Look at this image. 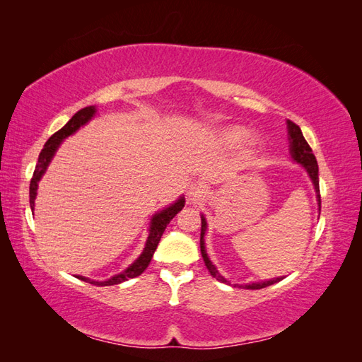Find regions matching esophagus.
<instances>
[{"instance_id": "34e87169", "label": "esophagus", "mask_w": 362, "mask_h": 362, "mask_svg": "<svg viewBox=\"0 0 362 362\" xmlns=\"http://www.w3.org/2000/svg\"><path fill=\"white\" fill-rule=\"evenodd\" d=\"M205 194V185L202 182H192L187 187V201L196 204L201 201Z\"/></svg>"}]
</instances>
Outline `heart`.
Returning a JSON list of instances; mask_svg holds the SVG:
<instances>
[{"mask_svg":"<svg viewBox=\"0 0 362 362\" xmlns=\"http://www.w3.org/2000/svg\"><path fill=\"white\" fill-rule=\"evenodd\" d=\"M242 137H243V133L240 129H234V131H229V133H226V139L229 141H238Z\"/></svg>","mask_w":362,"mask_h":362,"instance_id":"1","label":"heart"}]
</instances>
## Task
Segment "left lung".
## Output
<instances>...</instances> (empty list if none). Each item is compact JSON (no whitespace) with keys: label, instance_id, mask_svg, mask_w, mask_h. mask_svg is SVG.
<instances>
[{"label":"left lung","instance_id":"8db88e82","mask_svg":"<svg viewBox=\"0 0 362 362\" xmlns=\"http://www.w3.org/2000/svg\"><path fill=\"white\" fill-rule=\"evenodd\" d=\"M288 136H290V151H291V157L303 164V168L306 169V172L310 173V178L313 180V184L315 187V192H317V199H319V205L322 204V199H320V189H319V166H317V160L313 154V149L311 146L308 145V141L305 140L302 131L299 128V125H296L294 122H291V120H288ZM202 221V226H201V254H202V258H204V262L205 266L208 269V272L211 273V276L216 278L217 281L221 282H225V284H229V281H226L221 273H218L216 270V267L211 264L210 258H208L206 255V250H205V246H204V235H205V229H206V222H205V217L202 216L201 217ZM282 278H276V279H270V281H264V282H255V284H249V286H245L246 288L249 290H259V288H266L269 286H272V284L275 282H279ZM243 287V286H240Z\"/></svg>","mask_w":362,"mask_h":362}]
</instances>
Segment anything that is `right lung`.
<instances>
[{"label": "right lung", "mask_w": 362, "mask_h": 362, "mask_svg": "<svg viewBox=\"0 0 362 362\" xmlns=\"http://www.w3.org/2000/svg\"><path fill=\"white\" fill-rule=\"evenodd\" d=\"M95 112H96V108L93 105L81 108L80 112H76L71 117V120H69L66 125H64L63 128H60L57 133H54L48 139L45 146H43V149L40 151L35 173H33V178L30 181V205H31V210H35V199H36V194H37V182L42 178V175L45 173L48 164H49V161H51V158L54 156V152L57 151L59 145L62 144V140L66 139L71 134H74L75 131L78 129L81 125H84L86 122H89V120L92 119V116L95 115ZM184 202H185L184 198H181V199H178L177 202H175L173 205L168 206L166 210H163V211H160L158 214H156L154 217H152L151 229H149V237L146 240L145 250L141 252V255L127 270H124L122 273H119V275H115L113 278H110L108 281H104V282L90 281V279L83 278V276H76V278L81 279V281H86V282H90V284H93V286L105 287V286H116V284L125 282L129 278H136V276L141 275V273H144L146 270V267L149 266V262L152 259V255H154V252H156V249H157V246L160 243V238H161V235L164 233V229H166L168 223L172 221V218L182 210Z\"/></svg>", "instance_id": "obj_1"}]
</instances>
